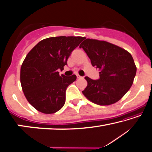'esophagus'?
<instances>
[{
	"label": "esophagus",
	"mask_w": 152,
	"mask_h": 152,
	"mask_svg": "<svg viewBox=\"0 0 152 152\" xmlns=\"http://www.w3.org/2000/svg\"><path fill=\"white\" fill-rule=\"evenodd\" d=\"M76 76H77V78H82V76H80V75H78V74H76Z\"/></svg>",
	"instance_id": "esophagus-1"
}]
</instances>
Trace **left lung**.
<instances>
[{
	"mask_svg": "<svg viewBox=\"0 0 152 152\" xmlns=\"http://www.w3.org/2000/svg\"><path fill=\"white\" fill-rule=\"evenodd\" d=\"M80 48L87 53L93 66L100 70L98 80L85 77L88 85L83 94L98 105L117 102L130 89L137 73L132 55L104 41L86 39Z\"/></svg>",
	"mask_w": 152,
	"mask_h": 152,
	"instance_id": "obj_1",
	"label": "left lung"
}]
</instances>
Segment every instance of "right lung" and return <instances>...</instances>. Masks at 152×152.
Masks as SVG:
<instances>
[{"mask_svg":"<svg viewBox=\"0 0 152 152\" xmlns=\"http://www.w3.org/2000/svg\"><path fill=\"white\" fill-rule=\"evenodd\" d=\"M82 37L59 36L39 42L27 54L20 69V82L26 98L35 109L46 114L57 112L65 102L68 86L76 80L59 75Z\"/></svg>","mask_w":152,"mask_h":152,"instance_id":"add662e5","label":"right lung"}]
</instances>
